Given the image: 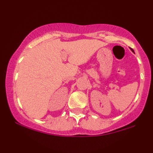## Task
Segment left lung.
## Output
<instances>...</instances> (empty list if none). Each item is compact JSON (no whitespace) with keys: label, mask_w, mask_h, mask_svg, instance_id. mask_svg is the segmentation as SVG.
Masks as SVG:
<instances>
[{"label":"left lung","mask_w":153,"mask_h":153,"mask_svg":"<svg viewBox=\"0 0 153 153\" xmlns=\"http://www.w3.org/2000/svg\"><path fill=\"white\" fill-rule=\"evenodd\" d=\"M130 50H131V51H132V52H133V53H134V51H133V50H132V48H130Z\"/></svg>","instance_id":"obj_1"}]
</instances>
